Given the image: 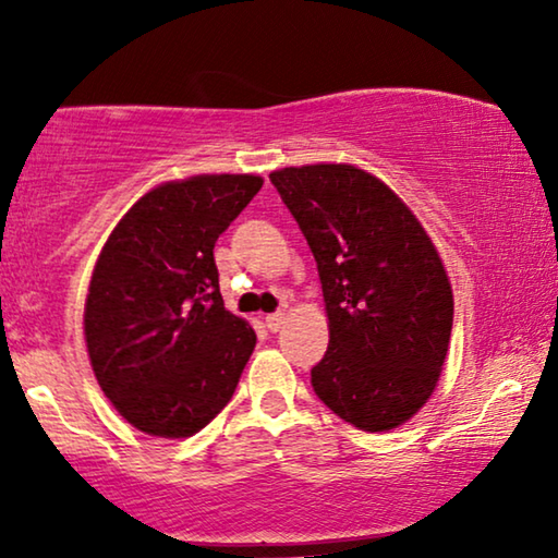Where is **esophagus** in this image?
Here are the masks:
<instances>
[{
	"label": "esophagus",
	"instance_id": "34e87169",
	"mask_svg": "<svg viewBox=\"0 0 558 558\" xmlns=\"http://www.w3.org/2000/svg\"><path fill=\"white\" fill-rule=\"evenodd\" d=\"M281 325H284V312H271V315H266V327H269L271 332H279Z\"/></svg>",
	"mask_w": 558,
	"mask_h": 558
}]
</instances>
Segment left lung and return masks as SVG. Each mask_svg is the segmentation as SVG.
<instances>
[{
  "mask_svg": "<svg viewBox=\"0 0 558 558\" xmlns=\"http://www.w3.org/2000/svg\"><path fill=\"white\" fill-rule=\"evenodd\" d=\"M317 262L330 345L312 388L363 432H388L429 399L454 300L441 258L391 187L353 165L269 174Z\"/></svg>",
  "mask_w": 558,
  "mask_h": 558,
  "instance_id": "left-lung-1",
  "label": "left lung"
}]
</instances>
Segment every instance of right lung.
<instances>
[{"instance_id": "add662e5", "label": "right lung", "mask_w": 558, "mask_h": 558, "mask_svg": "<svg viewBox=\"0 0 558 558\" xmlns=\"http://www.w3.org/2000/svg\"><path fill=\"white\" fill-rule=\"evenodd\" d=\"M262 185L254 174L165 182L98 256L83 315L88 357L106 399L140 432L190 437L239 386L256 332L223 307L213 248Z\"/></svg>"}]
</instances>
